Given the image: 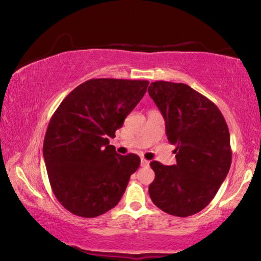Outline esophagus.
Instances as JSON below:
<instances>
[{"label":"esophagus","instance_id":"34e87169","mask_svg":"<svg viewBox=\"0 0 261 261\" xmlns=\"http://www.w3.org/2000/svg\"><path fill=\"white\" fill-rule=\"evenodd\" d=\"M140 165H141V167H148L149 161H147L146 159H141V160H140Z\"/></svg>","mask_w":261,"mask_h":261}]
</instances>
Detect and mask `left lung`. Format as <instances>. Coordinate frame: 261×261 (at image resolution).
<instances>
[{"label":"left lung","mask_w":261,"mask_h":261,"mask_svg":"<svg viewBox=\"0 0 261 261\" xmlns=\"http://www.w3.org/2000/svg\"><path fill=\"white\" fill-rule=\"evenodd\" d=\"M148 94L166 121L176 146V165H149L155 178L148 193L166 213L185 218L210 204L231 165L230 135L219 108L187 84L154 82Z\"/></svg>","instance_id":"obj_1"}]
</instances>
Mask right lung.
<instances>
[{
  "mask_svg": "<svg viewBox=\"0 0 261 261\" xmlns=\"http://www.w3.org/2000/svg\"><path fill=\"white\" fill-rule=\"evenodd\" d=\"M148 84L90 79L65 96L51 116L43 158L53 192L72 214L95 218L121 200L140 159L117 154L108 138L122 127Z\"/></svg>",
  "mask_w": 261,
  "mask_h": 261,
  "instance_id": "1",
  "label": "right lung"
}]
</instances>
